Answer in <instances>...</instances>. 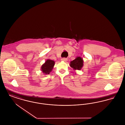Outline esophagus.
I'll list each match as a JSON object with an SVG mask.
<instances>
[{"label":"esophagus","instance_id":"1","mask_svg":"<svg viewBox=\"0 0 125 125\" xmlns=\"http://www.w3.org/2000/svg\"><path fill=\"white\" fill-rule=\"evenodd\" d=\"M61 61H65V62H66V61H67V59H66V58H62V59H61Z\"/></svg>","mask_w":125,"mask_h":125}]
</instances>
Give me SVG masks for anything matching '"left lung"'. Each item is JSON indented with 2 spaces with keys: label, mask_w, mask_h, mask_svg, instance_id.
I'll use <instances>...</instances> for the list:
<instances>
[{
  "label": "left lung",
  "mask_w": 125,
  "mask_h": 125,
  "mask_svg": "<svg viewBox=\"0 0 125 125\" xmlns=\"http://www.w3.org/2000/svg\"><path fill=\"white\" fill-rule=\"evenodd\" d=\"M83 61L80 57H77L73 61L70 62V66L74 70H81L83 65Z\"/></svg>",
  "instance_id": "8db88e82"
}]
</instances>
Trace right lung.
<instances>
[{
  "label": "right lung",
  "mask_w": 125,
  "mask_h": 125,
  "mask_svg": "<svg viewBox=\"0 0 125 125\" xmlns=\"http://www.w3.org/2000/svg\"><path fill=\"white\" fill-rule=\"evenodd\" d=\"M54 64V61L51 59H47L41 67V71L45 74H49L52 72Z\"/></svg>",
  "instance_id": "right-lung-1"
}]
</instances>
